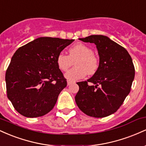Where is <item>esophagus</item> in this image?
<instances>
[{"label":"esophagus","mask_w":146,"mask_h":146,"mask_svg":"<svg viewBox=\"0 0 146 146\" xmlns=\"http://www.w3.org/2000/svg\"><path fill=\"white\" fill-rule=\"evenodd\" d=\"M72 83H73V82H72V81H69V80H68V81H67V85H68H68L71 84Z\"/></svg>","instance_id":"esophagus-1"}]
</instances>
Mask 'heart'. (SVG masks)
I'll list each match as a JSON object with an SVG mask.
<instances>
[{"label": "heart", "mask_w": 146, "mask_h": 146, "mask_svg": "<svg viewBox=\"0 0 146 146\" xmlns=\"http://www.w3.org/2000/svg\"><path fill=\"white\" fill-rule=\"evenodd\" d=\"M69 55L60 53L57 57V65L60 71L64 72L75 64L65 74V78L69 81H77L86 76L92 75L98 71L100 66V59L94 53L91 47L77 43L68 50Z\"/></svg>", "instance_id": "1"}]
</instances>
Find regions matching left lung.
I'll return each instance as SVG.
<instances>
[{
    "mask_svg": "<svg viewBox=\"0 0 146 146\" xmlns=\"http://www.w3.org/2000/svg\"><path fill=\"white\" fill-rule=\"evenodd\" d=\"M80 40L96 44L100 66L87 81L77 82L75 102L88 116H109L119 108L131 89L135 73L132 60L125 48L106 36L92 35Z\"/></svg>",
    "mask_w": 146,
    "mask_h": 146,
    "instance_id": "left-lung-1",
    "label": "left lung"
}]
</instances>
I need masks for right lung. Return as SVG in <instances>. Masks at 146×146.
<instances>
[{
	"label": "right lung",
	"mask_w": 146,
	"mask_h": 146,
	"mask_svg": "<svg viewBox=\"0 0 146 146\" xmlns=\"http://www.w3.org/2000/svg\"><path fill=\"white\" fill-rule=\"evenodd\" d=\"M74 40L41 37L18 48L6 71L7 95L27 117L49 113L67 85L57 65L58 54Z\"/></svg>",
	"instance_id": "1"
}]
</instances>
